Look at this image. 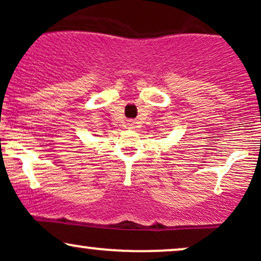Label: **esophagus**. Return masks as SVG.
Listing matches in <instances>:
<instances>
[{
  "instance_id": "obj_1",
  "label": "esophagus",
  "mask_w": 261,
  "mask_h": 261,
  "mask_svg": "<svg viewBox=\"0 0 261 261\" xmlns=\"http://www.w3.org/2000/svg\"><path fill=\"white\" fill-rule=\"evenodd\" d=\"M128 126H130V128H135L136 127V125H135V122H130V124H128Z\"/></svg>"
}]
</instances>
